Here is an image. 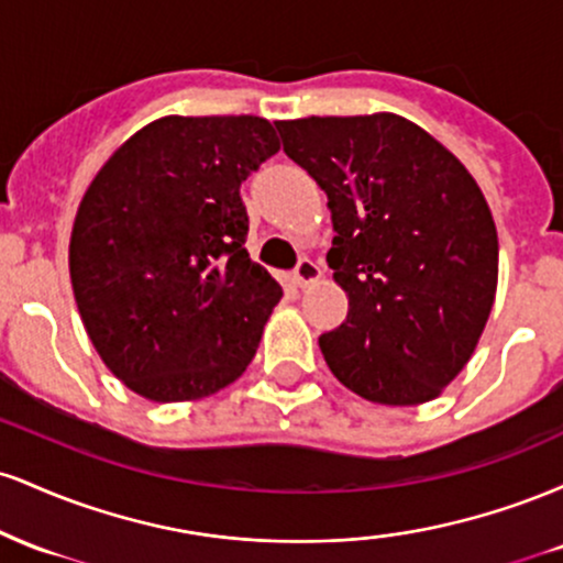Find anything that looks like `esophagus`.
I'll use <instances>...</instances> for the list:
<instances>
[{"label":"esophagus","mask_w":563,"mask_h":563,"mask_svg":"<svg viewBox=\"0 0 563 563\" xmlns=\"http://www.w3.org/2000/svg\"><path fill=\"white\" fill-rule=\"evenodd\" d=\"M320 277H322V269L312 260H301L299 267H296V273H294V280L299 288L312 286V283H318Z\"/></svg>","instance_id":"34e87169"}]
</instances>
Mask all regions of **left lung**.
Masks as SVG:
<instances>
[{"instance_id": "left-lung-1", "label": "left lung", "mask_w": 563, "mask_h": 563, "mask_svg": "<svg viewBox=\"0 0 563 563\" xmlns=\"http://www.w3.org/2000/svg\"><path fill=\"white\" fill-rule=\"evenodd\" d=\"M275 126L331 209L328 267L349 312L320 335L328 367L367 402H431L468 365L495 303L497 230L482 187L397 113Z\"/></svg>"}]
</instances>
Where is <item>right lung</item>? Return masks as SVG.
Masks as SVG:
<instances>
[{
    "instance_id": "add662e5",
    "label": "right lung",
    "mask_w": 563,
    "mask_h": 563,
    "mask_svg": "<svg viewBox=\"0 0 563 563\" xmlns=\"http://www.w3.org/2000/svg\"><path fill=\"white\" fill-rule=\"evenodd\" d=\"M277 151L260 115H161L95 174L68 273L89 341L126 389L196 402L254 360L283 288L245 251L241 185Z\"/></svg>"
}]
</instances>
